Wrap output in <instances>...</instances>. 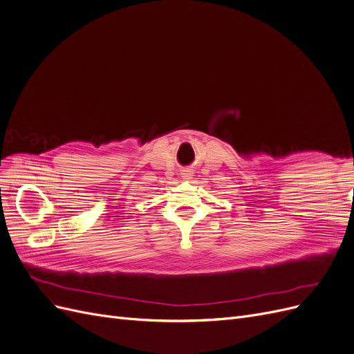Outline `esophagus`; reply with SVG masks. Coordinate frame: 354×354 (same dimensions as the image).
Instances as JSON below:
<instances>
[{
    "label": "esophagus",
    "mask_w": 354,
    "mask_h": 354,
    "mask_svg": "<svg viewBox=\"0 0 354 354\" xmlns=\"http://www.w3.org/2000/svg\"><path fill=\"white\" fill-rule=\"evenodd\" d=\"M190 176H192V174L189 173V171H187V173H185V174H183V177H185V178H189Z\"/></svg>",
    "instance_id": "34e87169"
}]
</instances>
